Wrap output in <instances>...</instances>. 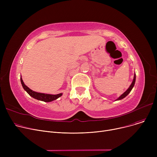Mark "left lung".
<instances>
[{"label": "left lung", "instance_id": "obj_1", "mask_svg": "<svg viewBox=\"0 0 157 157\" xmlns=\"http://www.w3.org/2000/svg\"><path fill=\"white\" fill-rule=\"evenodd\" d=\"M135 82H136V73L134 74V79H133V81H132V83H131V85H130V86H129V88L126 90V91L123 93L122 95H121L116 100V101H118V100H121V99H123V98H125L126 96H127L128 95V94L131 92V90H132V89L133 88V87H134V85H135Z\"/></svg>", "mask_w": 157, "mask_h": 157}]
</instances>
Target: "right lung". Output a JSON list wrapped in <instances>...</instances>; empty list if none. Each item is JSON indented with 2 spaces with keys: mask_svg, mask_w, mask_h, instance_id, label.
<instances>
[{
  "mask_svg": "<svg viewBox=\"0 0 157 157\" xmlns=\"http://www.w3.org/2000/svg\"><path fill=\"white\" fill-rule=\"evenodd\" d=\"M21 80V83L22 85V86L23 89L25 90V91L33 98H36V99H37L39 101H44L46 102H52L53 101H55L58 98H59L62 95V94H56V95H51V94H43V93H38L36 92L33 91L31 89H30L27 86L24 84L23 79L21 77L20 78Z\"/></svg>",
  "mask_w": 157,
  "mask_h": 157,
  "instance_id": "1",
  "label": "right lung"
}]
</instances>
